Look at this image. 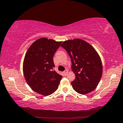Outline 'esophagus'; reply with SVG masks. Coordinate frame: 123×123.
I'll list each match as a JSON object with an SVG mask.
<instances>
[{"mask_svg":"<svg viewBox=\"0 0 123 123\" xmlns=\"http://www.w3.org/2000/svg\"><path fill=\"white\" fill-rule=\"evenodd\" d=\"M68 73V70H65V71H64V75H65V76H66V75H67Z\"/></svg>","mask_w":123,"mask_h":123,"instance_id":"obj_1","label":"esophagus"}]
</instances>
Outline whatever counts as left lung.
I'll use <instances>...</instances> for the list:
<instances>
[{"label":"left lung","instance_id":"8db88e82","mask_svg":"<svg viewBox=\"0 0 123 123\" xmlns=\"http://www.w3.org/2000/svg\"><path fill=\"white\" fill-rule=\"evenodd\" d=\"M61 46L71 60L72 70L76 76L71 83L73 89L82 95L93 91L102 74L101 59L95 48L80 39L66 40Z\"/></svg>","mask_w":123,"mask_h":123}]
</instances>
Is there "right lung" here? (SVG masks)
I'll use <instances>...</instances> for the list:
<instances>
[{"instance_id":"1","label":"right lung","mask_w":123,"mask_h":123,"mask_svg":"<svg viewBox=\"0 0 123 123\" xmlns=\"http://www.w3.org/2000/svg\"><path fill=\"white\" fill-rule=\"evenodd\" d=\"M62 41L41 37L31 44L26 52L23 64V75L34 92L43 96L58 89L63 76L53 70V55Z\"/></svg>"}]
</instances>
